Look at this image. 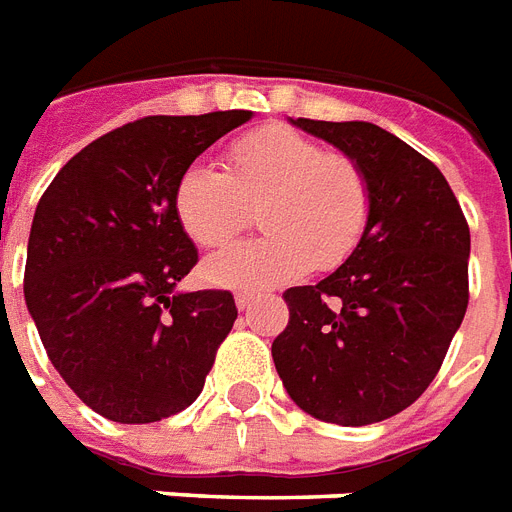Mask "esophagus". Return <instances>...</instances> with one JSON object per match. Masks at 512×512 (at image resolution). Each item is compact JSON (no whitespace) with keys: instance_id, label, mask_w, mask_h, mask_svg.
Listing matches in <instances>:
<instances>
[{"instance_id":"1","label":"esophagus","mask_w":512,"mask_h":512,"mask_svg":"<svg viewBox=\"0 0 512 512\" xmlns=\"http://www.w3.org/2000/svg\"><path fill=\"white\" fill-rule=\"evenodd\" d=\"M253 301H256V296H253V293H237V296H235V304H237V309H240V312L251 309Z\"/></svg>"}]
</instances>
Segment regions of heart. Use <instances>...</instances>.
Segmentation results:
<instances>
[{"label": "heart", "mask_w": 512, "mask_h": 512, "mask_svg": "<svg viewBox=\"0 0 512 512\" xmlns=\"http://www.w3.org/2000/svg\"><path fill=\"white\" fill-rule=\"evenodd\" d=\"M171 203L185 235L208 251L227 248L251 219L248 206H259L267 235L208 259L203 275L216 285L272 288L349 259L370 224L372 187L351 155L269 124L227 147V171L190 163Z\"/></svg>", "instance_id": "1"}]
</instances>
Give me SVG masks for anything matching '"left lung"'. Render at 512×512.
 Returning a JSON list of instances; mask_svg holds the SVG:
<instances>
[{
    "instance_id": "obj_1",
    "label": "left lung",
    "mask_w": 512,
    "mask_h": 512,
    "mask_svg": "<svg viewBox=\"0 0 512 512\" xmlns=\"http://www.w3.org/2000/svg\"><path fill=\"white\" fill-rule=\"evenodd\" d=\"M365 169L362 243L317 285L282 293L277 375L312 418L370 425L407 410L436 378L468 309L470 230L436 166L367 121H290Z\"/></svg>"
}]
</instances>
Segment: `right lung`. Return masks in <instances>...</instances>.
Returning <instances> with one entry per match:
<instances>
[{
  "instance_id": "obj_1",
  "label": "right lung",
  "mask_w": 512,
  "mask_h": 512,
  "mask_svg": "<svg viewBox=\"0 0 512 512\" xmlns=\"http://www.w3.org/2000/svg\"><path fill=\"white\" fill-rule=\"evenodd\" d=\"M251 110L147 116L102 134L36 206L26 306L49 362L113 423L190 407L237 320L230 290L177 293L198 264L174 214L177 177Z\"/></svg>"
}]
</instances>
